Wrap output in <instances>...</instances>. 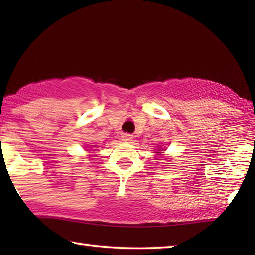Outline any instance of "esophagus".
Wrapping results in <instances>:
<instances>
[{
  "instance_id": "obj_1",
  "label": "esophagus",
  "mask_w": 255,
  "mask_h": 255,
  "mask_svg": "<svg viewBox=\"0 0 255 255\" xmlns=\"http://www.w3.org/2000/svg\"><path fill=\"white\" fill-rule=\"evenodd\" d=\"M132 139H133V136L130 135V133H124L122 136V140L125 141V143H130Z\"/></svg>"
}]
</instances>
